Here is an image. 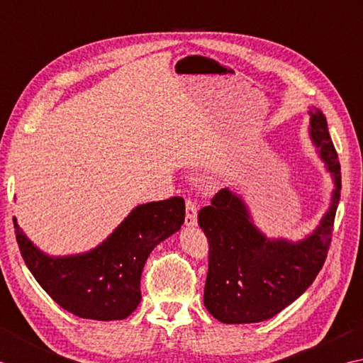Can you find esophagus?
<instances>
[{"label": "esophagus", "instance_id": "obj_1", "mask_svg": "<svg viewBox=\"0 0 363 363\" xmlns=\"http://www.w3.org/2000/svg\"><path fill=\"white\" fill-rule=\"evenodd\" d=\"M186 227H194L197 224V206L194 202L186 201V216H184Z\"/></svg>", "mask_w": 363, "mask_h": 363}]
</instances>
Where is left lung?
I'll list each match as a JSON object with an SVG mask.
<instances>
[{
	"mask_svg": "<svg viewBox=\"0 0 363 363\" xmlns=\"http://www.w3.org/2000/svg\"><path fill=\"white\" fill-rule=\"evenodd\" d=\"M307 114L308 138L334 184L328 208L312 232L299 240L266 235L246 201L230 188L220 189L199 213V225L210 242L203 304L220 323L269 320L312 285L326 260L342 174L326 116L316 106Z\"/></svg>",
	"mask_w": 363,
	"mask_h": 363,
	"instance_id": "1",
	"label": "left lung"
}]
</instances>
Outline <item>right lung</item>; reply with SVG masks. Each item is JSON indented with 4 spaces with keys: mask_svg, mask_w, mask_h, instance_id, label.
<instances>
[{
    "mask_svg": "<svg viewBox=\"0 0 363 363\" xmlns=\"http://www.w3.org/2000/svg\"><path fill=\"white\" fill-rule=\"evenodd\" d=\"M184 223V201L135 206L106 240L86 252L50 255L13 218L21 257L39 285L64 310L86 320H125L138 308L140 274L152 250Z\"/></svg>",
    "mask_w": 363,
    "mask_h": 363,
    "instance_id": "add662e5",
    "label": "right lung"
}]
</instances>
